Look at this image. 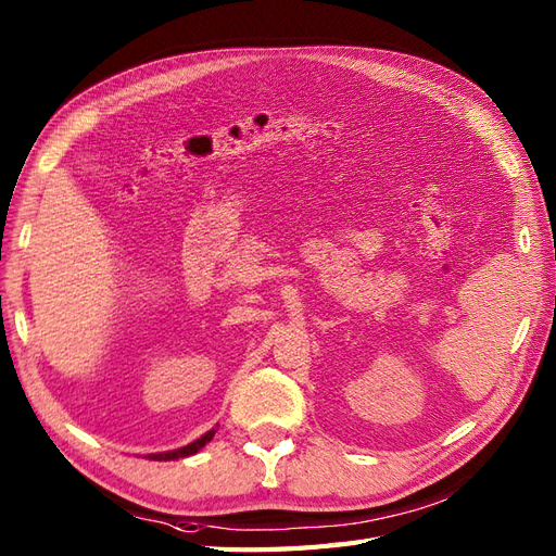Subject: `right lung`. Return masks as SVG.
<instances>
[{
    "instance_id": "1",
    "label": "right lung",
    "mask_w": 556,
    "mask_h": 556,
    "mask_svg": "<svg viewBox=\"0 0 556 556\" xmlns=\"http://www.w3.org/2000/svg\"><path fill=\"white\" fill-rule=\"evenodd\" d=\"M217 434V427H212L210 432H205L201 439H195V441H191V443H187V445H182V447H175V451H166V453H152V455H148V459H154V462H170V459H180V457H189V455H195L201 451V447L205 445V443H210L212 441V437Z\"/></svg>"
}]
</instances>
